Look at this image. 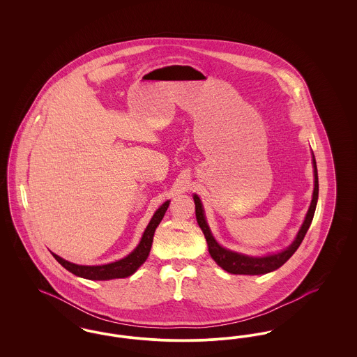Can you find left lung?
<instances>
[{
  "label": "left lung",
  "instance_id": "8db88e82",
  "mask_svg": "<svg viewBox=\"0 0 357 357\" xmlns=\"http://www.w3.org/2000/svg\"><path fill=\"white\" fill-rule=\"evenodd\" d=\"M313 167H314V190H313V198H312L310 207L307 210L305 221L303 223V226H301L297 237L293 241V243L289 246L288 249H285V250H282L281 253H277V255H266V257H249V255H239V253H234L231 250H227V249L222 248L221 245L217 243V241L210 233V229H208L206 220H204L202 204H201L198 195H194L195 217H197V222H198L199 227L202 229L204 238L207 241L208 253L223 271L231 273V274H250V275L266 274V273L273 272V271L278 269L280 266H282L289 258L294 255V252L301 245L303 239L305 237L306 231H307V229L312 223L313 215H314V210H316V204H317V198H319V175H317V166H316L314 155H313Z\"/></svg>",
  "mask_w": 357,
  "mask_h": 357
}]
</instances>
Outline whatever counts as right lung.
Here are the masks:
<instances>
[{"instance_id":"add662e5","label":"right lung","mask_w":357,"mask_h":357,"mask_svg":"<svg viewBox=\"0 0 357 357\" xmlns=\"http://www.w3.org/2000/svg\"><path fill=\"white\" fill-rule=\"evenodd\" d=\"M170 201L165 202L162 204L156 213L153 214L151 221L149 223L147 229L144 230V234L140 239V243L137 245L135 250L131 255H127L126 258L112 262V264H107V265H100V266H84V265H76L68 262L66 259H63L61 257L52 253V255L57 259V262L60 265H63L67 271L73 273L75 275L83 277L86 280H114V278H124L128 277L131 274L136 272V269L147 259V257L150 255L151 250V245H153V233L155 229L158 227V225L163 220L165 213L169 207Z\"/></svg>"}]
</instances>
